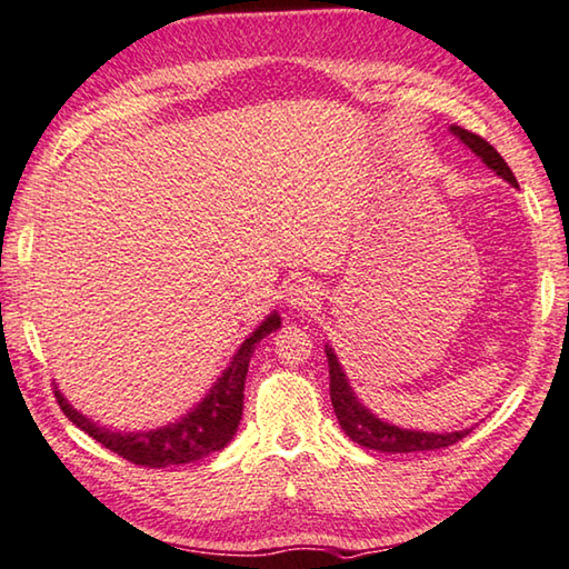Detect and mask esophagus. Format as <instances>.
<instances>
[{
    "label": "esophagus",
    "instance_id": "obj_1",
    "mask_svg": "<svg viewBox=\"0 0 569 569\" xmlns=\"http://www.w3.org/2000/svg\"><path fill=\"white\" fill-rule=\"evenodd\" d=\"M320 297V287H317L312 279H295L287 290V302L292 307H312Z\"/></svg>",
    "mask_w": 569,
    "mask_h": 569
}]
</instances>
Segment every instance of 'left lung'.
<instances>
[{"mask_svg": "<svg viewBox=\"0 0 569 569\" xmlns=\"http://www.w3.org/2000/svg\"><path fill=\"white\" fill-rule=\"evenodd\" d=\"M450 132L457 139H462V144L470 147L472 152L492 169V172L507 179L512 187H517L512 169L507 167L500 152H497L487 139H482L475 132H467L462 127H450ZM325 352H327V362H330V400L335 407V415L337 420H340L345 435L350 437L352 442L377 452H425V450H445V447L460 442L465 435H470V430L442 432V435L417 432V430H402V427H395L390 422H382L380 417H375L355 397L350 382H347V375L342 372L340 362H337V355L332 352V347H327Z\"/></svg>", "mask_w": 569, "mask_h": 569, "instance_id": "8db88e82", "label": "left lung"}]
</instances>
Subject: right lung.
Masks as SVG:
<instances>
[{"label":"right lung","instance_id":"add662e5","mask_svg":"<svg viewBox=\"0 0 569 569\" xmlns=\"http://www.w3.org/2000/svg\"><path fill=\"white\" fill-rule=\"evenodd\" d=\"M279 325H282L279 322V315H269L242 342V347L232 357V362H229V367L214 382L204 400L192 412H187L179 422L159 427V430L109 432L107 427H99L97 422L87 420L84 415H79L59 392H54V397L59 407H62V412L69 417V422H74L79 430H84L92 440L107 447V450L124 457L127 462L159 470V467L202 460V457L222 450L234 437L239 420H242L249 360H252L257 342L264 340L269 332H274Z\"/></svg>","mask_w":569,"mask_h":569}]
</instances>
